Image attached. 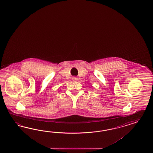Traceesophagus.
Returning a JSON list of instances; mask_svg holds the SVG:
<instances>
[{"instance_id": "34e87169", "label": "esophagus", "mask_w": 153, "mask_h": 153, "mask_svg": "<svg viewBox=\"0 0 153 153\" xmlns=\"http://www.w3.org/2000/svg\"><path fill=\"white\" fill-rule=\"evenodd\" d=\"M73 79H74V80H75V81H76V80H77V78H76V77H74V78H73Z\"/></svg>"}]
</instances>
